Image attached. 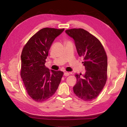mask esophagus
<instances>
[{
	"instance_id": "obj_1",
	"label": "esophagus",
	"mask_w": 127,
	"mask_h": 127,
	"mask_svg": "<svg viewBox=\"0 0 127 127\" xmlns=\"http://www.w3.org/2000/svg\"><path fill=\"white\" fill-rule=\"evenodd\" d=\"M69 75V74L68 72H64V75L66 76V77H67V76H68Z\"/></svg>"
}]
</instances>
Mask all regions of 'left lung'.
Segmentation results:
<instances>
[{"label": "left lung", "mask_w": 127, "mask_h": 127, "mask_svg": "<svg viewBox=\"0 0 127 127\" xmlns=\"http://www.w3.org/2000/svg\"><path fill=\"white\" fill-rule=\"evenodd\" d=\"M65 32L73 38L79 56H83L85 61L83 64L85 73L75 75L77 81L73 91L83 100H92L99 95L107 80L105 50L96 37L83 29L67 30Z\"/></svg>", "instance_id": "left-lung-1"}]
</instances>
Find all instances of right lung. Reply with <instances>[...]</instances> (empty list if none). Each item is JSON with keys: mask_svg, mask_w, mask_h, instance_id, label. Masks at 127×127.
Listing matches in <instances>:
<instances>
[{"mask_svg": "<svg viewBox=\"0 0 127 127\" xmlns=\"http://www.w3.org/2000/svg\"><path fill=\"white\" fill-rule=\"evenodd\" d=\"M64 29L45 28L32 36L21 54V75L28 95L36 102H42L55 94L64 73L45 66L50 46Z\"/></svg>", "mask_w": 127, "mask_h": 127, "instance_id": "add662e5", "label": "right lung"}]
</instances>
